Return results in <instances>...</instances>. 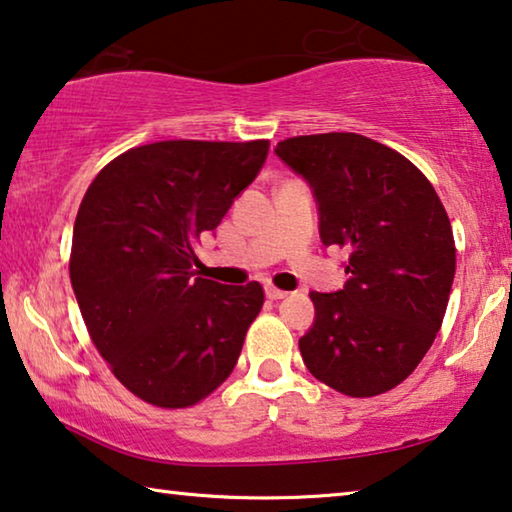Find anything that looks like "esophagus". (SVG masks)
<instances>
[{"instance_id": "esophagus-1", "label": "esophagus", "mask_w": 512, "mask_h": 512, "mask_svg": "<svg viewBox=\"0 0 512 512\" xmlns=\"http://www.w3.org/2000/svg\"><path fill=\"white\" fill-rule=\"evenodd\" d=\"M266 296H269L271 301H278V299H285L287 292H282V289L273 287V285H266Z\"/></svg>"}]
</instances>
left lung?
<instances>
[{"instance_id":"obj_1","label":"left lung","mask_w":512,"mask_h":512,"mask_svg":"<svg viewBox=\"0 0 512 512\" xmlns=\"http://www.w3.org/2000/svg\"><path fill=\"white\" fill-rule=\"evenodd\" d=\"M276 154L303 174L324 246L349 253L340 292H310L305 368L333 391L372 398L402 384L444 322L455 278L448 213L425 174L358 133L287 137Z\"/></svg>"}]
</instances>
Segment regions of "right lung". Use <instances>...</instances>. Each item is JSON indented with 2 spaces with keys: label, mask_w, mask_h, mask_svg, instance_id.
<instances>
[{
  "label": "right lung",
  "mask_w": 512,
  "mask_h": 512,
  "mask_svg": "<svg viewBox=\"0 0 512 512\" xmlns=\"http://www.w3.org/2000/svg\"><path fill=\"white\" fill-rule=\"evenodd\" d=\"M266 154L269 140L142 144L82 197L68 262L75 299L112 375L154 407H193L216 391L262 310L259 282L195 276V248Z\"/></svg>",
  "instance_id": "1"
}]
</instances>
